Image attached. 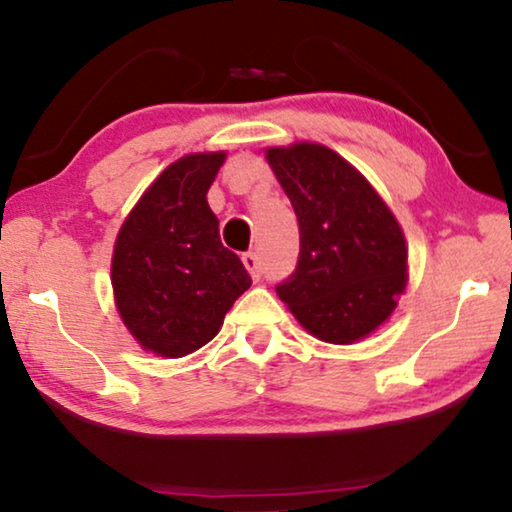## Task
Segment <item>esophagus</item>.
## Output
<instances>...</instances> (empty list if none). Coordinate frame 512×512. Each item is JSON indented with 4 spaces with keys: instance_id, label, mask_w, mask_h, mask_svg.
I'll return each instance as SVG.
<instances>
[{
    "instance_id": "esophagus-1",
    "label": "esophagus",
    "mask_w": 512,
    "mask_h": 512,
    "mask_svg": "<svg viewBox=\"0 0 512 512\" xmlns=\"http://www.w3.org/2000/svg\"><path fill=\"white\" fill-rule=\"evenodd\" d=\"M242 263H245L247 272L251 274V279H261V263H258V256L254 251H247V254H242Z\"/></svg>"
}]
</instances>
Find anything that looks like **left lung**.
I'll use <instances>...</instances> for the list:
<instances>
[{
    "mask_svg": "<svg viewBox=\"0 0 512 512\" xmlns=\"http://www.w3.org/2000/svg\"><path fill=\"white\" fill-rule=\"evenodd\" d=\"M265 160L300 224V261L279 300L325 343L371 336L410 279L396 215L357 167L316 141L267 146Z\"/></svg>",
    "mask_w": 512,
    "mask_h": 512,
    "instance_id": "obj_1",
    "label": "left lung"
}]
</instances>
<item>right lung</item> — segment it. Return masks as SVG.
Returning a JSON list of instances; mask_svg holds the SVG:
<instances>
[{"mask_svg": "<svg viewBox=\"0 0 512 512\" xmlns=\"http://www.w3.org/2000/svg\"><path fill=\"white\" fill-rule=\"evenodd\" d=\"M226 151L171 162L123 219L112 251L114 306L141 350L192 355L217 336L251 286L245 265L219 240L208 190Z\"/></svg>", "mask_w": 512, "mask_h": 512, "instance_id": "add662e5", "label": "right lung"}]
</instances>
